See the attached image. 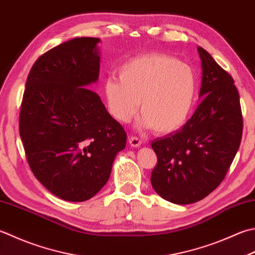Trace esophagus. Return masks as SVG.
I'll return each mask as SVG.
<instances>
[{"label": "esophagus", "instance_id": "obj_1", "mask_svg": "<svg viewBox=\"0 0 255 255\" xmlns=\"http://www.w3.org/2000/svg\"><path fill=\"white\" fill-rule=\"evenodd\" d=\"M129 144H130L131 147H140V144L142 143V141L140 140V139H139L138 137H134V136H130L129 137Z\"/></svg>", "mask_w": 255, "mask_h": 255}]
</instances>
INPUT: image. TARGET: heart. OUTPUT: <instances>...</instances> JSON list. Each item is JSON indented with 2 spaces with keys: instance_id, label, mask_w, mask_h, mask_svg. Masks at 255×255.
Masks as SVG:
<instances>
[{
  "instance_id": "1",
  "label": "heart",
  "mask_w": 255,
  "mask_h": 255,
  "mask_svg": "<svg viewBox=\"0 0 255 255\" xmlns=\"http://www.w3.org/2000/svg\"><path fill=\"white\" fill-rule=\"evenodd\" d=\"M119 77L104 83L109 114L122 124L137 114L140 128L167 134L180 129L190 117L198 81L192 67L167 54H147L125 63Z\"/></svg>"
}]
</instances>
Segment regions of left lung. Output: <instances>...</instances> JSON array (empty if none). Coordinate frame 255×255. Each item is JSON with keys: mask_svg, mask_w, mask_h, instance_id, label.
<instances>
[{"mask_svg": "<svg viewBox=\"0 0 255 255\" xmlns=\"http://www.w3.org/2000/svg\"><path fill=\"white\" fill-rule=\"evenodd\" d=\"M202 102L181 129L157 138L152 188L164 200L190 204L209 196L226 177L242 138L240 96L230 74L198 47Z\"/></svg>", "mask_w": 255, "mask_h": 255, "instance_id": "8db88e82", "label": "left lung"}]
</instances>
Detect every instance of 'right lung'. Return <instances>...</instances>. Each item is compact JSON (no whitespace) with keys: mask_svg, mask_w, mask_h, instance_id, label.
Instances as JSON below:
<instances>
[{"mask_svg":"<svg viewBox=\"0 0 255 255\" xmlns=\"http://www.w3.org/2000/svg\"><path fill=\"white\" fill-rule=\"evenodd\" d=\"M96 37H77L38 57L19 111L21 136L35 178L55 196L82 202L108 181L127 133L96 93L101 57Z\"/></svg>","mask_w":255,"mask_h":255,"instance_id":"add662e5","label":"right lung"}]
</instances>
